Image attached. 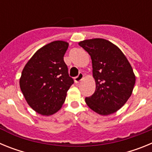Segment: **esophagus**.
Returning a JSON list of instances; mask_svg holds the SVG:
<instances>
[{
  "label": "esophagus",
  "instance_id": "1",
  "mask_svg": "<svg viewBox=\"0 0 152 152\" xmlns=\"http://www.w3.org/2000/svg\"><path fill=\"white\" fill-rule=\"evenodd\" d=\"M83 78H84V75H83L82 73H80L77 75V77H75V78H74V80H75V83H79L80 80H83Z\"/></svg>",
  "mask_w": 152,
  "mask_h": 152
}]
</instances>
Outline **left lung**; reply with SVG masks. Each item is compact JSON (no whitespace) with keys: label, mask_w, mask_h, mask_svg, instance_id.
<instances>
[{"label":"left lung","mask_w":152,"mask_h":152,"mask_svg":"<svg viewBox=\"0 0 152 152\" xmlns=\"http://www.w3.org/2000/svg\"><path fill=\"white\" fill-rule=\"evenodd\" d=\"M91 56L96 90L85 98L87 105L96 113L107 116L124 106L132 95L135 75L119 47L101 38L78 43Z\"/></svg>","instance_id":"8db88e82"}]
</instances>
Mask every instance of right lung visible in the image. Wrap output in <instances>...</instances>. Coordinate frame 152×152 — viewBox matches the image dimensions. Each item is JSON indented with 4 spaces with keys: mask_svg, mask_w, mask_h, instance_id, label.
Instances as JSON below:
<instances>
[{
    "mask_svg": "<svg viewBox=\"0 0 152 152\" xmlns=\"http://www.w3.org/2000/svg\"><path fill=\"white\" fill-rule=\"evenodd\" d=\"M68 42L53 41L40 48L27 61L20 78V87L29 107L42 116L56 113L62 107L74 84L64 56Z\"/></svg>",
    "mask_w": 152,
    "mask_h": 152,
    "instance_id": "1",
    "label": "right lung"
}]
</instances>
